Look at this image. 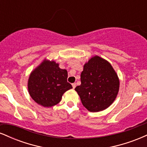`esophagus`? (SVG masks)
Returning a JSON list of instances; mask_svg holds the SVG:
<instances>
[{
  "label": "esophagus",
  "mask_w": 147,
  "mask_h": 147,
  "mask_svg": "<svg viewBox=\"0 0 147 147\" xmlns=\"http://www.w3.org/2000/svg\"><path fill=\"white\" fill-rule=\"evenodd\" d=\"M72 88H73V89H75V87H76V84L75 83L72 84Z\"/></svg>",
  "instance_id": "esophagus-1"
}]
</instances>
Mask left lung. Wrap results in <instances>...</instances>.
<instances>
[{
	"label": "left lung",
	"instance_id": "left-lung-1",
	"mask_svg": "<svg viewBox=\"0 0 147 147\" xmlns=\"http://www.w3.org/2000/svg\"><path fill=\"white\" fill-rule=\"evenodd\" d=\"M81 85L75 88L82 104L90 112L109 107L117 97L119 80L108 61L99 56L91 57L84 65Z\"/></svg>",
	"mask_w": 147,
	"mask_h": 147
}]
</instances>
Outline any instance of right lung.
Returning <instances> with one entry per match:
<instances>
[{
    "label": "right lung",
    "mask_w": 147,
    "mask_h": 147,
    "mask_svg": "<svg viewBox=\"0 0 147 147\" xmlns=\"http://www.w3.org/2000/svg\"><path fill=\"white\" fill-rule=\"evenodd\" d=\"M59 65L55 61L44 59L30 75L28 82L30 95L43 107L56 105L64 92L72 88L67 82L68 72Z\"/></svg>",
    "instance_id": "1"
}]
</instances>
